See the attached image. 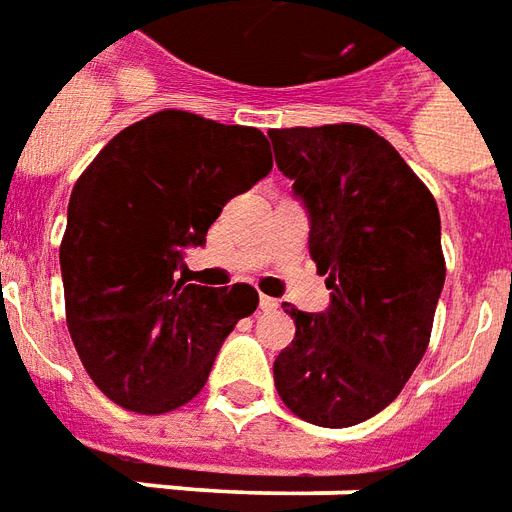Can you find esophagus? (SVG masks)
<instances>
[{
    "label": "esophagus",
    "instance_id": "obj_1",
    "mask_svg": "<svg viewBox=\"0 0 512 512\" xmlns=\"http://www.w3.org/2000/svg\"><path fill=\"white\" fill-rule=\"evenodd\" d=\"M277 305H280V302L274 300V297H266V294L260 297V311H277Z\"/></svg>",
    "mask_w": 512,
    "mask_h": 512
}]
</instances>
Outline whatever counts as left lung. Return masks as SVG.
Segmentation results:
<instances>
[{
    "label": "left lung",
    "mask_w": 512,
    "mask_h": 512,
    "mask_svg": "<svg viewBox=\"0 0 512 512\" xmlns=\"http://www.w3.org/2000/svg\"><path fill=\"white\" fill-rule=\"evenodd\" d=\"M277 168L311 218L308 252L330 308H288L297 333L274 387L302 420L344 429L401 395L426 353L446 283L440 212L403 156L356 123L269 131Z\"/></svg>",
    "instance_id": "1"
}]
</instances>
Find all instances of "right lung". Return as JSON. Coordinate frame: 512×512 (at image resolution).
<instances>
[{"instance_id":"1","label":"right lung","mask_w":512,"mask_h":512,"mask_svg":"<svg viewBox=\"0 0 512 512\" xmlns=\"http://www.w3.org/2000/svg\"><path fill=\"white\" fill-rule=\"evenodd\" d=\"M271 170L269 139L165 109L128 125L72 187L61 241L66 328L97 389L123 409L190 403L257 291L187 283L184 249Z\"/></svg>"}]
</instances>
